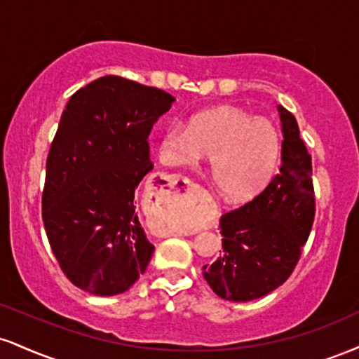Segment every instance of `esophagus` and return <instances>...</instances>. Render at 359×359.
<instances>
[{
    "mask_svg": "<svg viewBox=\"0 0 359 359\" xmlns=\"http://www.w3.org/2000/svg\"><path fill=\"white\" fill-rule=\"evenodd\" d=\"M174 182L177 184V182H180V180H179V179H177V180H174ZM184 182H185V180H184Z\"/></svg>",
    "mask_w": 359,
    "mask_h": 359,
    "instance_id": "1",
    "label": "esophagus"
}]
</instances>
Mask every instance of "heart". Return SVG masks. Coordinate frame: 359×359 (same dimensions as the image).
<instances>
[{
	"instance_id": "heart-1",
	"label": "heart",
	"mask_w": 359,
	"mask_h": 359,
	"mask_svg": "<svg viewBox=\"0 0 359 359\" xmlns=\"http://www.w3.org/2000/svg\"><path fill=\"white\" fill-rule=\"evenodd\" d=\"M279 155L273 123L227 107L194 116L191 127L168 123L161 140V157L168 165L197 167L212 157L214 182L231 201L261 192L273 179Z\"/></svg>"
}]
</instances>
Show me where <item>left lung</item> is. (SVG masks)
<instances>
[{
    "instance_id": "8db88e82",
    "label": "left lung",
    "mask_w": 359,
    "mask_h": 359,
    "mask_svg": "<svg viewBox=\"0 0 359 359\" xmlns=\"http://www.w3.org/2000/svg\"><path fill=\"white\" fill-rule=\"evenodd\" d=\"M278 111L284 137L279 174L252 201L222 215L224 252L202 273L215 294L234 303L257 299L284 284L314 222L311 155L294 115L283 105Z\"/></svg>"
}]
</instances>
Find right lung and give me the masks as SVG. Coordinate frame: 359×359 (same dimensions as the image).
<instances>
[{
	"label": "right lung",
	"mask_w": 359,
	"mask_h": 359,
	"mask_svg": "<svg viewBox=\"0 0 359 359\" xmlns=\"http://www.w3.org/2000/svg\"><path fill=\"white\" fill-rule=\"evenodd\" d=\"M175 98L107 75L75 92L46 158L43 224L68 279L95 296L128 291L154 244L135 212V189L154 168L149 135Z\"/></svg>",
	"instance_id": "obj_1"
}]
</instances>
